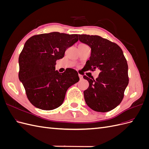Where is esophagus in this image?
I'll return each mask as SVG.
<instances>
[{"instance_id": "obj_1", "label": "esophagus", "mask_w": 149, "mask_h": 149, "mask_svg": "<svg viewBox=\"0 0 149 149\" xmlns=\"http://www.w3.org/2000/svg\"><path fill=\"white\" fill-rule=\"evenodd\" d=\"M79 78L80 79H82L83 77V76L81 74H79Z\"/></svg>"}]
</instances>
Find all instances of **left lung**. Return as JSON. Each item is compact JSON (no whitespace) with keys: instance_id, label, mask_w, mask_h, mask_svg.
<instances>
[{"instance_id":"left-lung-1","label":"left lung","mask_w":149,"mask_h":149,"mask_svg":"<svg viewBox=\"0 0 149 149\" xmlns=\"http://www.w3.org/2000/svg\"><path fill=\"white\" fill-rule=\"evenodd\" d=\"M79 40L91 48L84 71L100 70L96 79L83 76L89 84L84 91L86 103L97 112L114 109L123 101L129 84L128 65L123 52L116 43L97 35H79Z\"/></svg>"}]
</instances>
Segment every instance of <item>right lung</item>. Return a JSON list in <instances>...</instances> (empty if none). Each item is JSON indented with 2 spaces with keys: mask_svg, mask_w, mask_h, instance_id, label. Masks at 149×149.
I'll return each instance as SVG.
<instances>
[{
  "mask_svg": "<svg viewBox=\"0 0 149 149\" xmlns=\"http://www.w3.org/2000/svg\"><path fill=\"white\" fill-rule=\"evenodd\" d=\"M78 36L52 32L32 36L25 42L19 58V78L36 107L49 111L60 106L68 89L79 81L75 70L59 73L55 66L66 49L78 41Z\"/></svg>",
  "mask_w": 149,
  "mask_h": 149,
  "instance_id": "add662e5",
  "label": "right lung"
}]
</instances>
